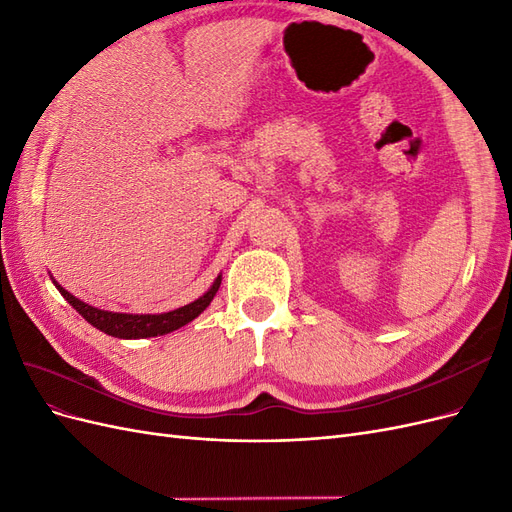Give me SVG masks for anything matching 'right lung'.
I'll use <instances>...</instances> for the list:
<instances>
[{
    "mask_svg": "<svg viewBox=\"0 0 512 512\" xmlns=\"http://www.w3.org/2000/svg\"><path fill=\"white\" fill-rule=\"evenodd\" d=\"M53 284L61 292V297H64L76 309V312H79L91 324V327H96L98 331L119 337V339H145V337H158V335L173 333L203 314L209 307V303L213 301L215 292L220 290L222 275L215 277V282L211 284V288L203 294V297H198L196 301L183 305V307H177V309H173V312H164V314L106 312V309H98L81 299H76L74 294H70L66 288H61L55 280H53Z\"/></svg>",
    "mask_w": 512,
    "mask_h": 512,
    "instance_id": "add662e5",
    "label": "right lung"
}]
</instances>
